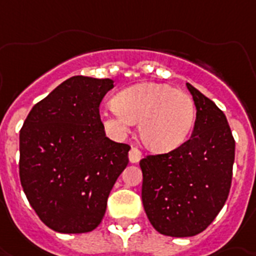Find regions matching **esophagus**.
<instances>
[{"instance_id": "esophagus-1", "label": "esophagus", "mask_w": 256, "mask_h": 256, "mask_svg": "<svg viewBox=\"0 0 256 256\" xmlns=\"http://www.w3.org/2000/svg\"><path fill=\"white\" fill-rule=\"evenodd\" d=\"M142 158V152L139 150H138L136 146H131L130 152H128V160H130V162H132V164H136V162L140 161Z\"/></svg>"}]
</instances>
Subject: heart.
Returning a JSON list of instances; mask_svg holds the SVG:
<instances>
[{
  "label": "heart",
  "instance_id": "heart-1",
  "mask_svg": "<svg viewBox=\"0 0 256 256\" xmlns=\"http://www.w3.org/2000/svg\"><path fill=\"white\" fill-rule=\"evenodd\" d=\"M106 128L124 135L139 121L142 140L153 150H170L186 140L196 120L190 94L168 84L143 82L122 90L102 112Z\"/></svg>",
  "mask_w": 256,
  "mask_h": 256
}]
</instances>
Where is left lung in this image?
Returning <instances> with one entry per match:
<instances>
[{
  "label": "left lung",
  "instance_id": "1",
  "mask_svg": "<svg viewBox=\"0 0 256 256\" xmlns=\"http://www.w3.org/2000/svg\"><path fill=\"white\" fill-rule=\"evenodd\" d=\"M186 88L197 110L192 136L140 160L146 214L157 232L171 237L198 234L212 223L230 194L234 162V138L223 110Z\"/></svg>",
  "mask_w": 256,
  "mask_h": 256
}]
</instances>
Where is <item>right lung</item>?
Here are the masks:
<instances>
[{
    "label": "right lung",
    "instance_id": "right-lung-1",
    "mask_svg": "<svg viewBox=\"0 0 256 256\" xmlns=\"http://www.w3.org/2000/svg\"><path fill=\"white\" fill-rule=\"evenodd\" d=\"M110 78L74 76L33 106L19 135V176L30 206L60 233L95 230L130 146L106 136L99 106Z\"/></svg>",
    "mask_w": 256,
    "mask_h": 256
}]
</instances>
